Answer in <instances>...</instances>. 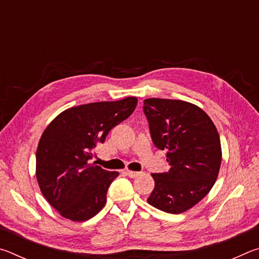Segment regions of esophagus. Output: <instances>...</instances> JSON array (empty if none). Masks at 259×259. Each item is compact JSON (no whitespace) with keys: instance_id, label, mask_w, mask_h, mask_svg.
<instances>
[{"instance_id":"1","label":"esophagus","mask_w":259,"mask_h":259,"mask_svg":"<svg viewBox=\"0 0 259 259\" xmlns=\"http://www.w3.org/2000/svg\"><path fill=\"white\" fill-rule=\"evenodd\" d=\"M124 172H125L126 176H129L130 178H135V177H137L138 175H139V172H137V171H133V170H129V169H126Z\"/></svg>"}]
</instances>
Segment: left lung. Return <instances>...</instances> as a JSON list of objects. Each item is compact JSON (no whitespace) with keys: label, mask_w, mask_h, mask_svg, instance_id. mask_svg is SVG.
Returning a JSON list of instances; mask_svg holds the SVG:
<instances>
[{"label":"left lung","mask_w":259,"mask_h":259,"mask_svg":"<svg viewBox=\"0 0 259 259\" xmlns=\"http://www.w3.org/2000/svg\"><path fill=\"white\" fill-rule=\"evenodd\" d=\"M144 113L151 137L166 150L168 172L152 174L155 182L147 202L169 213H182L202 200L216 182L222 163L221 139L211 119L194 104L148 98Z\"/></svg>","instance_id":"left-lung-1"}]
</instances>
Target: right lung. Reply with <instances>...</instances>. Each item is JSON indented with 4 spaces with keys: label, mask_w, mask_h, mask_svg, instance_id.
<instances>
[{
    "label": "right lung",
    "mask_w": 259,
    "mask_h": 259,
    "mask_svg": "<svg viewBox=\"0 0 259 259\" xmlns=\"http://www.w3.org/2000/svg\"><path fill=\"white\" fill-rule=\"evenodd\" d=\"M137 102L126 97L71 107L43 131L36 151V179L48 202L63 217L83 222L104 208L108 187L119 172L89 160L97 144L133 114Z\"/></svg>",
    "instance_id": "1"
}]
</instances>
